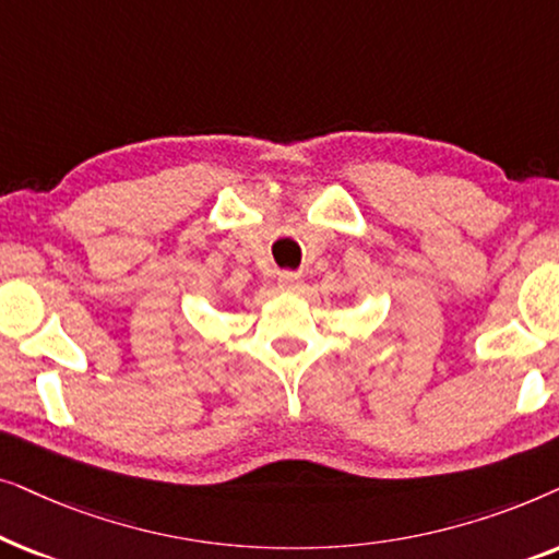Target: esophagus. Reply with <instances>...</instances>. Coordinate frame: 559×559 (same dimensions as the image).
<instances>
[{"mask_svg": "<svg viewBox=\"0 0 559 559\" xmlns=\"http://www.w3.org/2000/svg\"><path fill=\"white\" fill-rule=\"evenodd\" d=\"M280 289L282 293H295L297 287H300V277H297L295 272H285V274H280Z\"/></svg>", "mask_w": 559, "mask_h": 559, "instance_id": "obj_1", "label": "esophagus"}]
</instances>
